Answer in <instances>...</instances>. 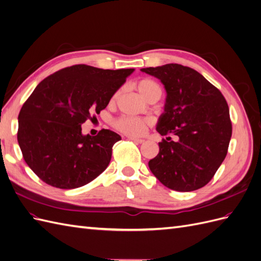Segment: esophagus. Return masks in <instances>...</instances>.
<instances>
[{"label": "esophagus", "instance_id": "1", "mask_svg": "<svg viewBox=\"0 0 261 261\" xmlns=\"http://www.w3.org/2000/svg\"><path fill=\"white\" fill-rule=\"evenodd\" d=\"M128 139L129 140H132V141H134V143H137V144H143L144 143V139H141V138H137V137H132V136H129L128 137Z\"/></svg>", "mask_w": 261, "mask_h": 261}]
</instances>
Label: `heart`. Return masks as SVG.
<instances>
[{"label":"heart","instance_id":"heart-1","mask_svg":"<svg viewBox=\"0 0 261 261\" xmlns=\"http://www.w3.org/2000/svg\"><path fill=\"white\" fill-rule=\"evenodd\" d=\"M135 89L139 92V94L147 101L152 99L158 100L161 97V88L154 81L150 78H143L134 84ZM118 96L116 92L113 96V100H115ZM150 124L149 120L140 117H132V116H122L114 122V126L117 130L125 134L128 136H140L145 133L147 126Z\"/></svg>","mask_w":261,"mask_h":261}]
</instances>
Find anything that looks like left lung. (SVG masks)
<instances>
[{"label": "left lung", "mask_w": 261, "mask_h": 261, "mask_svg": "<svg viewBox=\"0 0 261 261\" xmlns=\"http://www.w3.org/2000/svg\"><path fill=\"white\" fill-rule=\"evenodd\" d=\"M156 77L167 91L156 132L177 136L159 143L149 169L161 183L176 192H192L208 184L225 159L232 136L226 100L197 70L180 64L141 68Z\"/></svg>", "instance_id": "8db88e82"}]
</instances>
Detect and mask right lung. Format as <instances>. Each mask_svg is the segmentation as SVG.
Returning a JSON list of instances; mask_svg holds the SVG:
<instances>
[{"mask_svg":"<svg viewBox=\"0 0 261 261\" xmlns=\"http://www.w3.org/2000/svg\"><path fill=\"white\" fill-rule=\"evenodd\" d=\"M134 68L65 67L39 84L21 107L17 140L23 160L44 183L72 189L103 172L118 134L83 135L82 124L106 109Z\"/></svg>","mask_w":261,"mask_h":261,"instance_id":"1","label":"right lung"}]
</instances>
